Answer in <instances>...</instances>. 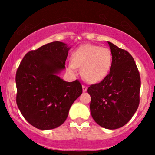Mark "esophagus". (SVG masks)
Returning <instances> with one entry per match:
<instances>
[{"mask_svg":"<svg viewBox=\"0 0 155 155\" xmlns=\"http://www.w3.org/2000/svg\"><path fill=\"white\" fill-rule=\"evenodd\" d=\"M87 89V87L86 86V85H82V90H83V91H86Z\"/></svg>","mask_w":155,"mask_h":155,"instance_id":"1","label":"esophagus"}]
</instances>
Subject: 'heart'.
Returning <instances> with one entry per match:
<instances>
[{"label":"heart","mask_w":155,"mask_h":155,"mask_svg":"<svg viewBox=\"0 0 155 155\" xmlns=\"http://www.w3.org/2000/svg\"><path fill=\"white\" fill-rule=\"evenodd\" d=\"M112 64V54L109 48L87 44L73 53L69 69L76 71L82 68V76L87 82L97 83L107 77Z\"/></svg>","instance_id":"1"}]
</instances>
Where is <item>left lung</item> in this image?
Segmentation results:
<instances>
[{
  "label": "left lung",
  "instance_id": "8db88e82",
  "mask_svg": "<svg viewBox=\"0 0 155 155\" xmlns=\"http://www.w3.org/2000/svg\"><path fill=\"white\" fill-rule=\"evenodd\" d=\"M108 43L112 54L110 71L101 82L91 85L87 93L94 120L103 127L115 130L125 125L138 109L141 80L132 55Z\"/></svg>",
  "mask_w": 155,
  "mask_h": 155
}]
</instances>
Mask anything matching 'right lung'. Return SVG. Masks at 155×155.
Here are the masks:
<instances>
[{
    "mask_svg": "<svg viewBox=\"0 0 155 155\" xmlns=\"http://www.w3.org/2000/svg\"><path fill=\"white\" fill-rule=\"evenodd\" d=\"M69 49L61 42L47 43L28 51L17 69V106L26 121L37 129L61 125L82 93L78 79L68 82L56 75L65 68Z\"/></svg>",
    "mask_w": 155,
    "mask_h": 155,
    "instance_id": "right-lung-1",
    "label": "right lung"
}]
</instances>
